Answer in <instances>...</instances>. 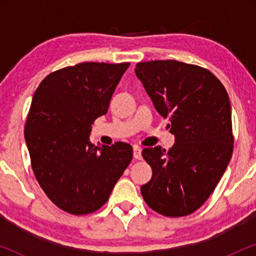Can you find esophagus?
Returning a JSON list of instances; mask_svg holds the SVG:
<instances>
[{
	"label": "esophagus",
	"instance_id": "1",
	"mask_svg": "<svg viewBox=\"0 0 256 256\" xmlns=\"http://www.w3.org/2000/svg\"><path fill=\"white\" fill-rule=\"evenodd\" d=\"M132 155H134L135 160L142 158V149L138 146H134V150H132Z\"/></svg>",
	"mask_w": 256,
	"mask_h": 256
}]
</instances>
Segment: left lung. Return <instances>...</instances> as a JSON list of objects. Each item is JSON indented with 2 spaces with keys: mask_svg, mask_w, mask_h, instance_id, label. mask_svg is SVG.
<instances>
[{
  "mask_svg": "<svg viewBox=\"0 0 256 256\" xmlns=\"http://www.w3.org/2000/svg\"><path fill=\"white\" fill-rule=\"evenodd\" d=\"M135 73L174 135L169 152L143 149L152 177L142 185V197L162 216L191 214L208 200L232 157L228 94L208 70L182 62H138Z\"/></svg>",
  "mask_w": 256,
  "mask_h": 256,
  "instance_id": "left-lung-1",
  "label": "left lung"
}]
</instances>
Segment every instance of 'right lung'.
I'll use <instances>...</instances> for the list:
<instances>
[{
	"mask_svg": "<svg viewBox=\"0 0 256 256\" xmlns=\"http://www.w3.org/2000/svg\"><path fill=\"white\" fill-rule=\"evenodd\" d=\"M129 65L80 62L50 73L34 94L24 130L31 166L48 199L70 214L106 204L132 158L128 143L90 141Z\"/></svg>",
	"mask_w": 256,
	"mask_h": 256,
	"instance_id": "1",
	"label": "right lung"
}]
</instances>
